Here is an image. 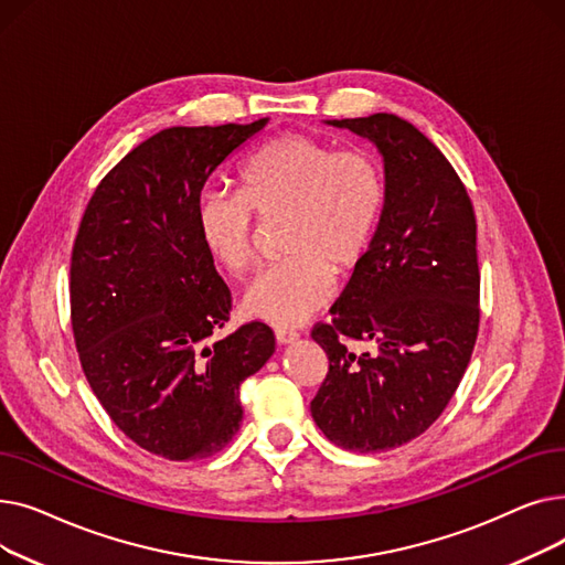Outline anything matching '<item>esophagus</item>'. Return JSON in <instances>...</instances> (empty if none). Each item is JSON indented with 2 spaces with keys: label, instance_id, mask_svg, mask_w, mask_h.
Listing matches in <instances>:
<instances>
[{
  "label": "esophagus",
  "instance_id": "obj_1",
  "mask_svg": "<svg viewBox=\"0 0 565 565\" xmlns=\"http://www.w3.org/2000/svg\"><path fill=\"white\" fill-rule=\"evenodd\" d=\"M275 339H277V343H279V345H286V343H292V341H298V339H300V334H298V332H295V330L277 328V330H275Z\"/></svg>",
  "mask_w": 565,
  "mask_h": 565
}]
</instances>
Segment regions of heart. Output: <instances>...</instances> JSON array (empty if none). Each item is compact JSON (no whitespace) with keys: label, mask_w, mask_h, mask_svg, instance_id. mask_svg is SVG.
<instances>
[{"label":"heart","mask_w":565,"mask_h":565,"mask_svg":"<svg viewBox=\"0 0 565 565\" xmlns=\"http://www.w3.org/2000/svg\"><path fill=\"white\" fill-rule=\"evenodd\" d=\"M384 173L362 148H337L305 132L263 143L241 167V190L211 188L196 201V228L222 270L245 275L256 256V215L286 217V260L243 295L249 318L292 328L337 292V273L360 263L384 207Z\"/></svg>","instance_id":"heart-1"}]
</instances>
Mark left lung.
Listing matches in <instances>:
<instances>
[{
	"label": "left lung",
	"instance_id": "left-lung-1",
	"mask_svg": "<svg viewBox=\"0 0 565 565\" xmlns=\"http://www.w3.org/2000/svg\"><path fill=\"white\" fill-rule=\"evenodd\" d=\"M328 124L377 146L387 194L332 322L311 332L330 360L311 417L337 447L377 454L426 433L467 371L481 318L477 217L451 162L401 116Z\"/></svg>",
	"mask_w": 565,
	"mask_h": 565
}]
</instances>
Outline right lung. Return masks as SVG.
I'll return each mask as SVG.
<instances>
[{"label": "right lung", "mask_w": 565, "mask_h": 565, "mask_svg": "<svg viewBox=\"0 0 565 565\" xmlns=\"http://www.w3.org/2000/svg\"><path fill=\"white\" fill-rule=\"evenodd\" d=\"M265 124L160 130L103 178L79 222L71 320L82 371L109 419L167 460L222 451L243 422L237 390L275 352L263 322L213 337L231 292L196 228L205 181Z\"/></svg>", "instance_id": "add662e5"}]
</instances>
